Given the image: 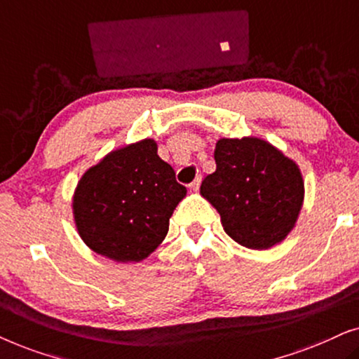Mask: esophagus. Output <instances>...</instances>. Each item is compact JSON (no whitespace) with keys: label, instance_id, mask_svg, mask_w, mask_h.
<instances>
[{"label":"esophagus","instance_id":"obj_1","mask_svg":"<svg viewBox=\"0 0 359 359\" xmlns=\"http://www.w3.org/2000/svg\"><path fill=\"white\" fill-rule=\"evenodd\" d=\"M199 186H201V178L198 176V178H196V180L193 181V183L189 184V189H191V191H194V193H198V191H199Z\"/></svg>","mask_w":359,"mask_h":359}]
</instances>
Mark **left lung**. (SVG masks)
I'll return each instance as SVG.
<instances>
[{
	"mask_svg": "<svg viewBox=\"0 0 359 359\" xmlns=\"http://www.w3.org/2000/svg\"><path fill=\"white\" fill-rule=\"evenodd\" d=\"M217 168L201 184V194L220 214L225 233L242 247L268 250L296 227L304 203L297 163L258 137L219 139Z\"/></svg>",
	"mask_w": 359,
	"mask_h": 359,
	"instance_id": "8db88e82",
	"label": "left lung"
}]
</instances>
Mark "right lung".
<instances>
[{"instance_id":"right-lung-1","label":"right lung","mask_w":359,"mask_h":359,"mask_svg":"<svg viewBox=\"0 0 359 359\" xmlns=\"http://www.w3.org/2000/svg\"><path fill=\"white\" fill-rule=\"evenodd\" d=\"M156 151L154 139L121 147L78 181L73 219L95 253L116 263H139L165 240L186 188Z\"/></svg>"}]
</instances>
